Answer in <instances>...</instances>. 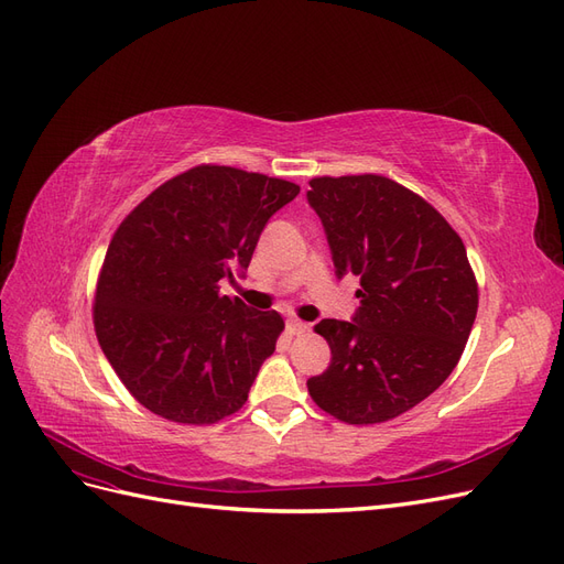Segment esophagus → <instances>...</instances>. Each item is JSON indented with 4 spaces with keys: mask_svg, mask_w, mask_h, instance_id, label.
<instances>
[{
    "mask_svg": "<svg viewBox=\"0 0 564 564\" xmlns=\"http://www.w3.org/2000/svg\"><path fill=\"white\" fill-rule=\"evenodd\" d=\"M311 329V324H305L303 319H299V317H289L286 319V332L292 334V336H301V334H305Z\"/></svg>",
    "mask_w": 564,
    "mask_h": 564,
    "instance_id": "esophagus-1",
    "label": "esophagus"
}]
</instances>
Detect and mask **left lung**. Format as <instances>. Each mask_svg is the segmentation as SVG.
Returning a JSON list of instances; mask_svg holds the SVG:
<instances>
[{
	"instance_id": "1",
	"label": "left lung",
	"mask_w": 564,
	"mask_h": 564,
	"mask_svg": "<svg viewBox=\"0 0 564 564\" xmlns=\"http://www.w3.org/2000/svg\"><path fill=\"white\" fill-rule=\"evenodd\" d=\"M336 275L360 278L352 322L322 319L332 365L313 402L350 425L409 412L447 381L477 315V280L458 232L433 204L379 174L311 178Z\"/></svg>"
}]
</instances>
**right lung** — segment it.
<instances>
[{
    "instance_id": "right-lung-1",
    "label": "right lung",
    "mask_w": 564,
    "mask_h": 564,
    "mask_svg": "<svg viewBox=\"0 0 564 564\" xmlns=\"http://www.w3.org/2000/svg\"><path fill=\"white\" fill-rule=\"evenodd\" d=\"M292 181L199 164L152 191L115 230L98 272L94 329L119 381L152 414L212 425L235 414L284 319L220 296L247 270Z\"/></svg>"
}]
</instances>
